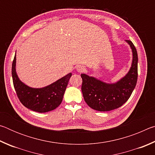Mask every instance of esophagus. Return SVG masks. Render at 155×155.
I'll return each instance as SVG.
<instances>
[{
	"label": "esophagus",
	"mask_w": 155,
	"mask_h": 155,
	"mask_svg": "<svg viewBox=\"0 0 155 155\" xmlns=\"http://www.w3.org/2000/svg\"><path fill=\"white\" fill-rule=\"evenodd\" d=\"M77 71L78 72H83V68H82V67H78V68H77Z\"/></svg>",
	"instance_id": "1"
}]
</instances>
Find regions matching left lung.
<instances>
[{"instance_id": "1", "label": "left lung", "mask_w": 155, "mask_h": 155, "mask_svg": "<svg viewBox=\"0 0 155 155\" xmlns=\"http://www.w3.org/2000/svg\"><path fill=\"white\" fill-rule=\"evenodd\" d=\"M133 52V62L128 74L114 84H108L96 78L81 74V85L84 100L91 109L109 111L122 106L132 94L137 84L138 72L137 52L130 40H126Z\"/></svg>"}]
</instances>
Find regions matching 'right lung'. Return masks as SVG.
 I'll return each mask as SVG.
<instances>
[{
    "label": "right lung",
    "mask_w": 155,
    "mask_h": 155,
    "mask_svg": "<svg viewBox=\"0 0 155 155\" xmlns=\"http://www.w3.org/2000/svg\"><path fill=\"white\" fill-rule=\"evenodd\" d=\"M16 57L12 63L13 83L16 94L23 105L32 111L46 113L56 109L61 103L63 97L72 73L43 88H32L21 82L15 72Z\"/></svg>",
    "instance_id": "obj_1"
}]
</instances>
